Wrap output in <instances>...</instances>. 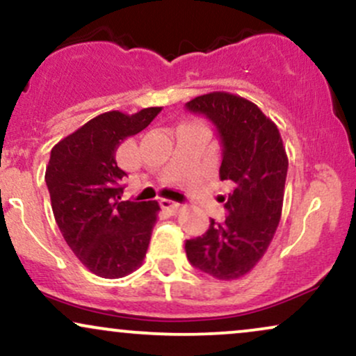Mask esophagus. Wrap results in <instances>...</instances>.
<instances>
[{
    "instance_id": "1",
    "label": "esophagus",
    "mask_w": 356,
    "mask_h": 356,
    "mask_svg": "<svg viewBox=\"0 0 356 356\" xmlns=\"http://www.w3.org/2000/svg\"><path fill=\"white\" fill-rule=\"evenodd\" d=\"M159 204H161L162 209H165V211H169V212H172V213H177L179 211H181V207H182L181 204L174 202V200H170V199H161Z\"/></svg>"
}]
</instances>
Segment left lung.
<instances>
[{"label":"left lung","mask_w":356,"mask_h":356,"mask_svg":"<svg viewBox=\"0 0 356 356\" xmlns=\"http://www.w3.org/2000/svg\"><path fill=\"white\" fill-rule=\"evenodd\" d=\"M216 124L224 145L220 179L232 184L224 222L186 242L189 262L217 280H235L262 259L280 222L289 169L277 124L252 101L224 91L187 102Z\"/></svg>","instance_id":"obj_1"}]
</instances>
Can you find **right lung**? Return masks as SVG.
I'll use <instances>...</instances> for the list:
<instances>
[{
    "mask_svg": "<svg viewBox=\"0 0 356 356\" xmlns=\"http://www.w3.org/2000/svg\"><path fill=\"white\" fill-rule=\"evenodd\" d=\"M161 111L102 113L51 149L44 179L56 224L81 264L97 277H126L144 262L161 207L156 200H121L127 174L115 162V151Z\"/></svg>",
    "mask_w": 356,
    "mask_h": 356,
    "instance_id": "obj_1",
    "label": "right lung"
}]
</instances>
